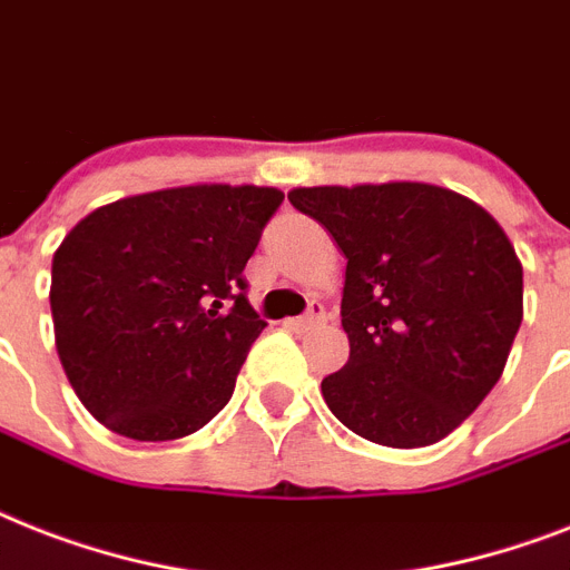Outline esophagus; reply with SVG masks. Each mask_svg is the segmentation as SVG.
Here are the masks:
<instances>
[{"label": "esophagus", "mask_w": 570, "mask_h": 570, "mask_svg": "<svg viewBox=\"0 0 570 570\" xmlns=\"http://www.w3.org/2000/svg\"><path fill=\"white\" fill-rule=\"evenodd\" d=\"M318 322H325V309H322V304H313V307H309L304 316L293 318L289 325H293L295 331H307V327L318 325Z\"/></svg>", "instance_id": "1"}]
</instances>
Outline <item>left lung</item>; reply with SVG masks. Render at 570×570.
I'll return each mask as SVG.
<instances>
[{
    "label": "left lung",
    "instance_id": "left-lung-1",
    "mask_svg": "<svg viewBox=\"0 0 570 570\" xmlns=\"http://www.w3.org/2000/svg\"><path fill=\"white\" fill-rule=\"evenodd\" d=\"M345 254L348 363L322 381L331 413L386 448L445 439L501 381L524 318V269L471 198L419 180L298 187Z\"/></svg>",
    "mask_w": 570,
    "mask_h": 570
}]
</instances>
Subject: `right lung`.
Masks as SVG:
<instances>
[{"label":"right lung","mask_w":570,"mask_h":570,"mask_svg":"<svg viewBox=\"0 0 570 570\" xmlns=\"http://www.w3.org/2000/svg\"><path fill=\"white\" fill-rule=\"evenodd\" d=\"M281 202L275 187L196 184L119 198L69 230L49 301L60 365L92 419L166 442L228 404L266 327L243 269Z\"/></svg>","instance_id":"obj_1"}]
</instances>
